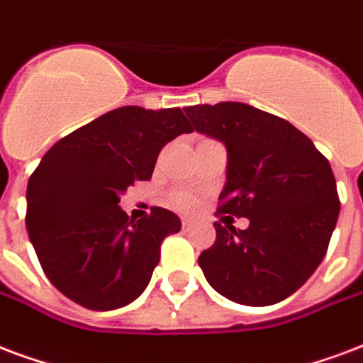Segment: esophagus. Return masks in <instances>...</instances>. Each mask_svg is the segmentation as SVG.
<instances>
[{
	"instance_id": "obj_1",
	"label": "esophagus",
	"mask_w": 363,
	"mask_h": 363,
	"mask_svg": "<svg viewBox=\"0 0 363 363\" xmlns=\"http://www.w3.org/2000/svg\"><path fill=\"white\" fill-rule=\"evenodd\" d=\"M193 225H195V222H193L191 218H184V220H182V228H184V230H189Z\"/></svg>"
}]
</instances>
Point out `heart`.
Here are the masks:
<instances>
[{"label":"heart","instance_id":"b5f03b06","mask_svg":"<svg viewBox=\"0 0 363 363\" xmlns=\"http://www.w3.org/2000/svg\"><path fill=\"white\" fill-rule=\"evenodd\" d=\"M172 201H174V204H176L178 208H182V211H193V208L197 206V197L187 191L176 193Z\"/></svg>","mask_w":363,"mask_h":363}]
</instances>
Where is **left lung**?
Listing matches in <instances>:
<instances>
[{
	"label": "left lung",
	"mask_w": 363,
	"mask_h": 363,
	"mask_svg": "<svg viewBox=\"0 0 363 363\" xmlns=\"http://www.w3.org/2000/svg\"><path fill=\"white\" fill-rule=\"evenodd\" d=\"M195 130L228 149L220 214L249 218L247 230L216 222L199 256L206 281L245 306H269L301 289L320 266L339 218L333 170L291 122L245 103L185 108Z\"/></svg>",
	"instance_id": "left-lung-1"
}]
</instances>
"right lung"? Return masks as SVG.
I'll return each mask as SVG.
<instances>
[{
  "instance_id": "obj_1",
  "label": "right lung",
  "mask_w": 363,
  "mask_h": 363,
  "mask_svg": "<svg viewBox=\"0 0 363 363\" xmlns=\"http://www.w3.org/2000/svg\"><path fill=\"white\" fill-rule=\"evenodd\" d=\"M189 132L182 108L120 107L43 155L26 187V230L43 274L62 295L107 312L145 291L160 245L182 223L160 206L135 222L118 206L120 195L151 179L162 147Z\"/></svg>"
}]
</instances>
